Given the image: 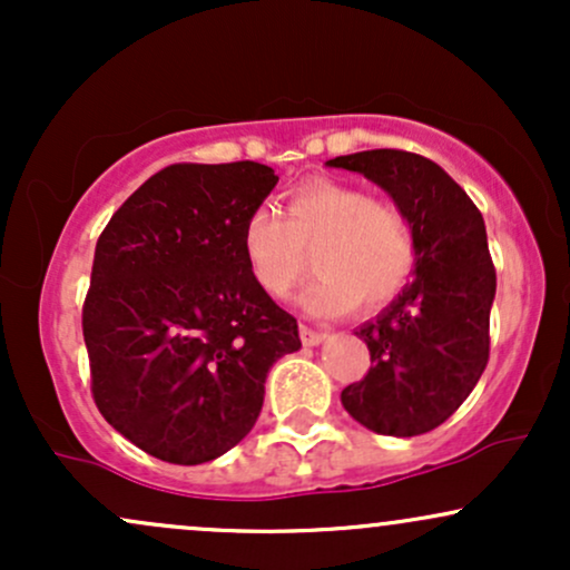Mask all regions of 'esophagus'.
<instances>
[{
	"instance_id": "34e87169",
	"label": "esophagus",
	"mask_w": 570,
	"mask_h": 570,
	"mask_svg": "<svg viewBox=\"0 0 570 570\" xmlns=\"http://www.w3.org/2000/svg\"><path fill=\"white\" fill-rule=\"evenodd\" d=\"M299 340H303V345H318L326 340V332L322 330H311V326H299Z\"/></svg>"
}]
</instances>
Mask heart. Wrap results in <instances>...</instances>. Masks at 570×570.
<instances>
[{
    "label": "heart",
    "mask_w": 570,
    "mask_h": 570,
    "mask_svg": "<svg viewBox=\"0 0 570 570\" xmlns=\"http://www.w3.org/2000/svg\"><path fill=\"white\" fill-rule=\"evenodd\" d=\"M240 252L254 286L271 299L297 286L311 252L316 278L299 303L316 316H335L356 303L367 311L391 303L415 271L417 238L394 203L348 181L311 179L286 193L284 214L271 206L248 214Z\"/></svg>",
    "instance_id": "b5f03b06"
}]
</instances>
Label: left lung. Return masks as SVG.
I'll list each match as a JSON object with an SVG mask.
<instances>
[{"mask_svg": "<svg viewBox=\"0 0 570 570\" xmlns=\"http://www.w3.org/2000/svg\"><path fill=\"white\" fill-rule=\"evenodd\" d=\"M326 166L383 187L417 238L410 284L353 332L367 343L372 367L340 402L375 434H426L461 407L488 364L495 267L485 222L461 185L423 155L367 149Z\"/></svg>", "mask_w": 570, "mask_h": 570, "instance_id": "left-lung-1", "label": "left lung"}]
</instances>
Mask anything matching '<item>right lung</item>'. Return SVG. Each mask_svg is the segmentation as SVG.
<instances>
[{"label": "right lung", "mask_w": 570, "mask_h": 570, "mask_svg": "<svg viewBox=\"0 0 570 570\" xmlns=\"http://www.w3.org/2000/svg\"><path fill=\"white\" fill-rule=\"evenodd\" d=\"M263 163L149 176L96 244L82 335L96 407L144 453L195 466L257 423L297 318L254 286L240 227L276 187Z\"/></svg>", "instance_id": "right-lung-1"}]
</instances>
